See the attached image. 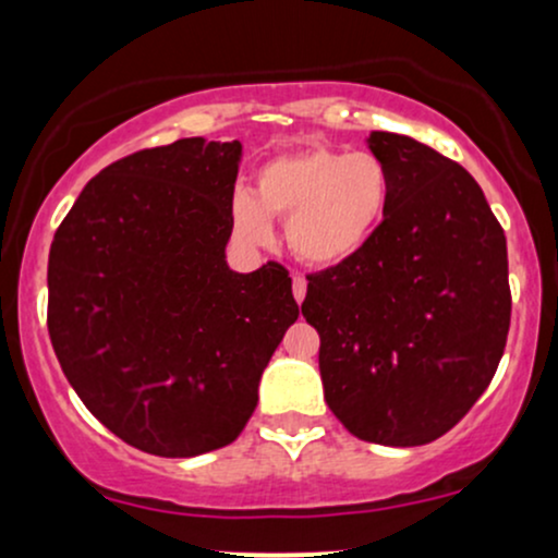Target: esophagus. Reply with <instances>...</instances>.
<instances>
[{
  "mask_svg": "<svg viewBox=\"0 0 558 558\" xmlns=\"http://www.w3.org/2000/svg\"><path fill=\"white\" fill-rule=\"evenodd\" d=\"M304 296H306V280L301 278V275H293V299H296L301 304Z\"/></svg>",
  "mask_w": 558,
  "mask_h": 558,
  "instance_id": "esophagus-1",
  "label": "esophagus"
}]
</instances>
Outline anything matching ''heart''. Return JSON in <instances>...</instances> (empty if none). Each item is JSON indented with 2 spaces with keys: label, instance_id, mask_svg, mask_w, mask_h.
I'll list each match as a JSON object with an SVG mask.
<instances>
[{
  "label": "heart",
  "instance_id": "heart-1",
  "mask_svg": "<svg viewBox=\"0 0 558 558\" xmlns=\"http://www.w3.org/2000/svg\"><path fill=\"white\" fill-rule=\"evenodd\" d=\"M390 202V175L373 151L304 146L267 159L254 194L239 189L230 220L241 241L259 246L272 235L270 217H286L293 257L310 267L345 265L375 239Z\"/></svg>",
  "mask_w": 558,
  "mask_h": 558
}]
</instances>
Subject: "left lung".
<instances>
[{"mask_svg":"<svg viewBox=\"0 0 558 558\" xmlns=\"http://www.w3.org/2000/svg\"><path fill=\"white\" fill-rule=\"evenodd\" d=\"M367 144L390 175L386 217L360 257L306 278L301 315L345 430L422 446L470 412L504 356L506 235L462 165L399 133Z\"/></svg>","mask_w":558,"mask_h":558,"instance_id":"1","label":"left lung"}]
</instances>
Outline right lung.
<instances>
[{
  "instance_id": "add662e5",
  "label": "right lung",
  "mask_w": 558,
  "mask_h": 558,
  "mask_svg": "<svg viewBox=\"0 0 558 558\" xmlns=\"http://www.w3.org/2000/svg\"><path fill=\"white\" fill-rule=\"evenodd\" d=\"M239 141L181 138L86 183L49 252V338L88 412L168 459L233 444L296 323L278 262H226Z\"/></svg>"
}]
</instances>
